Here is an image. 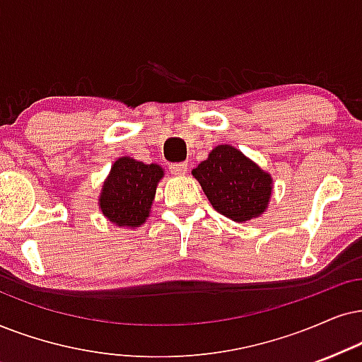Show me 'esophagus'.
I'll use <instances>...</instances> for the list:
<instances>
[{
  "instance_id": "obj_1",
  "label": "esophagus",
  "mask_w": 362,
  "mask_h": 362,
  "mask_svg": "<svg viewBox=\"0 0 362 362\" xmlns=\"http://www.w3.org/2000/svg\"><path fill=\"white\" fill-rule=\"evenodd\" d=\"M170 170L173 175H185L189 172V165L187 163H172Z\"/></svg>"
}]
</instances>
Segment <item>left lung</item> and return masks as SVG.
I'll return each mask as SVG.
<instances>
[{
  "mask_svg": "<svg viewBox=\"0 0 362 362\" xmlns=\"http://www.w3.org/2000/svg\"><path fill=\"white\" fill-rule=\"evenodd\" d=\"M218 214L244 223L262 215L271 202L272 175L232 145H217L192 170Z\"/></svg>",
  "mask_w": 362,
  "mask_h": 362,
  "instance_id": "left-lung-1",
  "label": "left lung"
}]
</instances>
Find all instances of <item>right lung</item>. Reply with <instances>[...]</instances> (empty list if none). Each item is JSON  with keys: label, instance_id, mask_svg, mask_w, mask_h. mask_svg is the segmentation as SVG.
<instances>
[{"label": "right lung", "instance_id": "right-lung-1", "mask_svg": "<svg viewBox=\"0 0 362 362\" xmlns=\"http://www.w3.org/2000/svg\"><path fill=\"white\" fill-rule=\"evenodd\" d=\"M163 168L132 157H120L105 178L98 197V209L117 227L136 228L150 217L155 192Z\"/></svg>", "mask_w": 362, "mask_h": 362}]
</instances>
